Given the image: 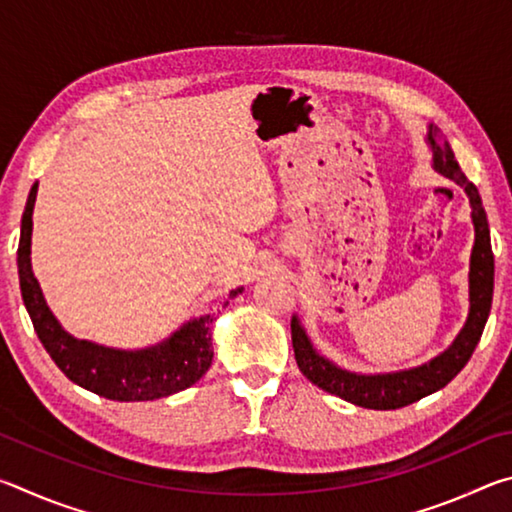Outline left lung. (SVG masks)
I'll use <instances>...</instances> for the list:
<instances>
[{
	"label": "left lung",
	"instance_id": "8db88e82",
	"mask_svg": "<svg viewBox=\"0 0 512 512\" xmlns=\"http://www.w3.org/2000/svg\"><path fill=\"white\" fill-rule=\"evenodd\" d=\"M427 140L433 149V167H436V171L465 187L467 196H470L472 221L476 232L470 259V316H467V323L461 329V334L456 336L452 348L413 370L370 377L354 375V372L336 368L334 363L320 357V354L311 348L305 329L300 327L298 318H291L293 352H296V361L302 375H305L311 384L323 388V391L341 397L345 402L363 406V409H402V406H409L422 400V397L445 388L449 381L465 368V363L470 361L476 343L481 341L485 320L490 316L492 289H495V255H492L488 216H485L479 189L467 180L461 167H458L449 144H440V133L436 126H429Z\"/></svg>",
	"mask_w": 512,
	"mask_h": 512
}]
</instances>
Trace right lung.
I'll list each match as a JSON object with an SVG mask.
<instances>
[{"mask_svg": "<svg viewBox=\"0 0 512 512\" xmlns=\"http://www.w3.org/2000/svg\"><path fill=\"white\" fill-rule=\"evenodd\" d=\"M36 194L38 183L31 187L22 214L17 273H20L22 300L31 316L33 329L49 357L65 372V377L99 397H108L115 402L160 400V397H169L196 384L210 368L214 357V316L196 318L180 327L171 339L155 348L137 352H121L88 341H76L58 325L31 271V230ZM239 291L241 289L230 291V298H235Z\"/></svg>", "mask_w": 512, "mask_h": 512, "instance_id": "obj_1", "label": "right lung"}]
</instances>
